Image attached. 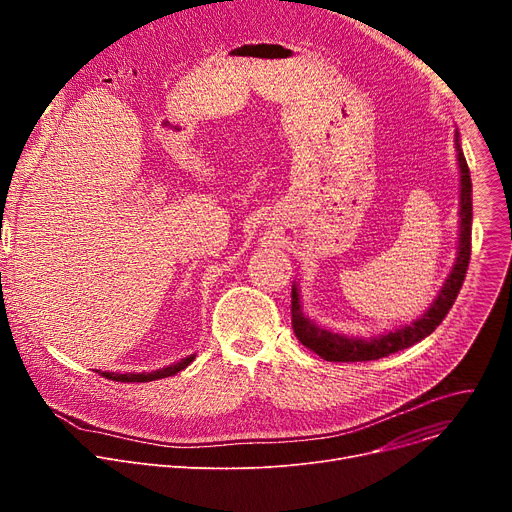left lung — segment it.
Listing matches in <instances>:
<instances>
[{"instance_id":"obj_1","label":"left lung","mask_w":512,"mask_h":512,"mask_svg":"<svg viewBox=\"0 0 512 512\" xmlns=\"http://www.w3.org/2000/svg\"><path fill=\"white\" fill-rule=\"evenodd\" d=\"M454 145H456V159H459V170H461V238H459V257H456V263L452 267V272L442 286L440 294L436 301L432 303L417 321H413L411 326H405L400 330L388 332L380 338H346L342 334H334L330 330L317 328L309 317L303 315L301 303H299V290L297 286H292V330L297 334L299 342L315 355L326 361H336V363H355V361H375L388 357L392 353L402 351V348H409L415 342L423 340L425 336L432 334L440 324L442 319L448 315L452 303L459 297V290L465 282V274L469 267L471 259V220H473V203H471V174L467 159L463 155L461 143H459V132L454 134Z\"/></svg>"}]
</instances>
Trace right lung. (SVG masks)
I'll return each instance as SVG.
<instances>
[{"instance_id": "add662e5", "label": "right lung", "mask_w": 512, "mask_h": 512, "mask_svg": "<svg viewBox=\"0 0 512 512\" xmlns=\"http://www.w3.org/2000/svg\"><path fill=\"white\" fill-rule=\"evenodd\" d=\"M195 359V355L186 357L174 365H168V367H161L157 371H151V373H112V371H99L103 378L107 380H114V382H153V380H161V378H170V375H176L178 371H182L186 365H191Z\"/></svg>"}]
</instances>
